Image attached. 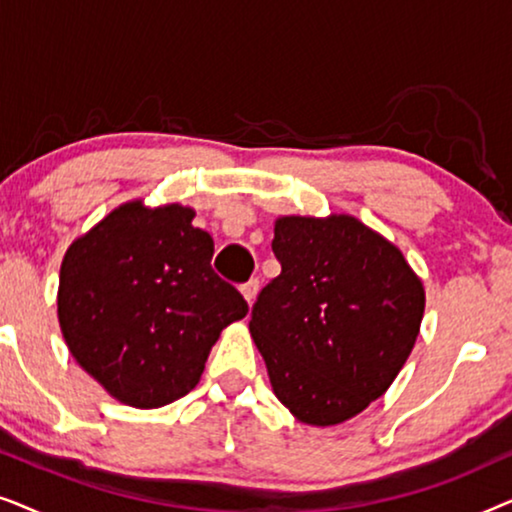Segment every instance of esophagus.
<instances>
[{
    "instance_id": "1",
    "label": "esophagus",
    "mask_w": 512,
    "mask_h": 512,
    "mask_svg": "<svg viewBox=\"0 0 512 512\" xmlns=\"http://www.w3.org/2000/svg\"><path fill=\"white\" fill-rule=\"evenodd\" d=\"M258 286H261V284H258V279H249L247 284H242V289H240V291H242V296H244V300H247L249 305L254 303V300H256Z\"/></svg>"
}]
</instances>
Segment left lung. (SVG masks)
Returning a JSON list of instances; mask_svg holds the SVG:
<instances>
[{"label": "left lung", "instance_id": "1", "mask_svg": "<svg viewBox=\"0 0 512 512\" xmlns=\"http://www.w3.org/2000/svg\"><path fill=\"white\" fill-rule=\"evenodd\" d=\"M272 251L282 272L249 321L272 389L300 422H345L408 361L424 286L401 251L354 216H282Z\"/></svg>", "mask_w": 512, "mask_h": 512}]
</instances>
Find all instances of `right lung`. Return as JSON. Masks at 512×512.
<instances>
[{
  "label": "right lung",
  "instance_id": "obj_1",
  "mask_svg": "<svg viewBox=\"0 0 512 512\" xmlns=\"http://www.w3.org/2000/svg\"><path fill=\"white\" fill-rule=\"evenodd\" d=\"M193 216L181 205L128 202L62 261L58 317L69 352L132 408L186 396L223 328L249 312L212 270L214 240Z\"/></svg>",
  "mask_w": 512,
  "mask_h": 512
}]
</instances>
